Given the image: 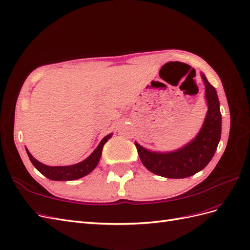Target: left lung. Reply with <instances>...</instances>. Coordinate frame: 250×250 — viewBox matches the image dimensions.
Returning <instances> with one entry per match:
<instances>
[{
    "label": "left lung",
    "instance_id": "left-lung-1",
    "mask_svg": "<svg viewBox=\"0 0 250 250\" xmlns=\"http://www.w3.org/2000/svg\"><path fill=\"white\" fill-rule=\"evenodd\" d=\"M205 85L208 110L197 137L177 150L160 152L146 149L134 142L142 163L154 174L169 179H183L193 175L207 166L217 150L221 139L222 116L217 90L201 72Z\"/></svg>",
    "mask_w": 250,
    "mask_h": 250
}]
</instances>
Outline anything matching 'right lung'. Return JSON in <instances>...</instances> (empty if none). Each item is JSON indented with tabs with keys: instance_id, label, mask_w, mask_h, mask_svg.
Listing matches in <instances>:
<instances>
[{
	"instance_id": "add662e5",
	"label": "right lung",
	"mask_w": 250,
	"mask_h": 250,
	"mask_svg": "<svg viewBox=\"0 0 250 250\" xmlns=\"http://www.w3.org/2000/svg\"><path fill=\"white\" fill-rule=\"evenodd\" d=\"M112 136V133L107 134L106 137L102 139L100 144L90 156L85 159L84 161L80 162V163L69 165V166H48L45 165L41 162H39L31 156V153L26 148V152L28 154L29 160L31 161L32 165L35 166L37 169L41 172L46 178L52 181H73L78 180L80 178H83L85 175L90 173L94 168L97 167L99 161L101 159V154H102L103 146Z\"/></svg>"
}]
</instances>
